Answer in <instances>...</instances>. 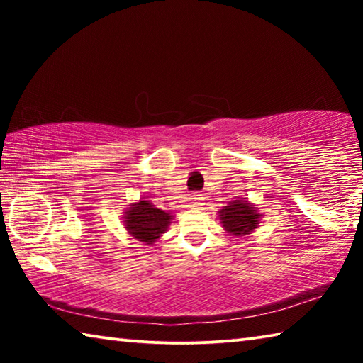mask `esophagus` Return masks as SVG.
I'll use <instances>...</instances> for the list:
<instances>
[{"instance_id":"1","label":"esophagus","mask_w":363,"mask_h":363,"mask_svg":"<svg viewBox=\"0 0 363 363\" xmlns=\"http://www.w3.org/2000/svg\"><path fill=\"white\" fill-rule=\"evenodd\" d=\"M192 205H190V208H194V210H199V208H201V199H200V195H192Z\"/></svg>"}]
</instances>
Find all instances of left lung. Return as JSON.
I'll return each instance as SVG.
<instances>
[{
    "instance_id": "1",
    "label": "left lung",
    "mask_w": 363,
    "mask_h": 363,
    "mask_svg": "<svg viewBox=\"0 0 363 363\" xmlns=\"http://www.w3.org/2000/svg\"><path fill=\"white\" fill-rule=\"evenodd\" d=\"M261 216L259 210L245 199L229 201V205L219 211L220 224L233 237H243L253 232L259 224Z\"/></svg>"
}]
</instances>
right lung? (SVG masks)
<instances>
[{"label":"right lung","mask_w":363,"mask_h":363,"mask_svg":"<svg viewBox=\"0 0 363 363\" xmlns=\"http://www.w3.org/2000/svg\"><path fill=\"white\" fill-rule=\"evenodd\" d=\"M123 219H125L123 220L125 229L130 232L131 237L145 245H152L162 237V233L167 232L173 216L167 211L158 210L149 200H139L138 203L130 205Z\"/></svg>","instance_id":"1"}]
</instances>
